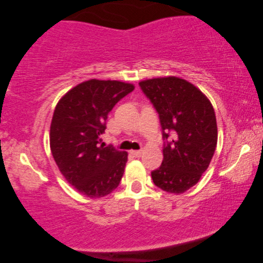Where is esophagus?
Returning a JSON list of instances; mask_svg holds the SVG:
<instances>
[{"instance_id":"obj_1","label":"esophagus","mask_w":263,"mask_h":263,"mask_svg":"<svg viewBox=\"0 0 263 263\" xmlns=\"http://www.w3.org/2000/svg\"><path fill=\"white\" fill-rule=\"evenodd\" d=\"M130 154H132V155H134L135 157H141V155H142V150H132Z\"/></svg>"}]
</instances>
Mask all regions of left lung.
<instances>
[{
	"mask_svg": "<svg viewBox=\"0 0 263 263\" xmlns=\"http://www.w3.org/2000/svg\"><path fill=\"white\" fill-rule=\"evenodd\" d=\"M139 85L160 116L164 140L163 162L152 171L153 182L163 191L183 193L199 182L216 150L213 107L196 86L177 77Z\"/></svg>",
	"mask_w": 263,
	"mask_h": 263,
	"instance_id": "obj_1",
	"label": "left lung"
}]
</instances>
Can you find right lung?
Here are the masks:
<instances>
[{"label": "right lung", "instance_id": "1", "mask_svg": "<svg viewBox=\"0 0 263 263\" xmlns=\"http://www.w3.org/2000/svg\"><path fill=\"white\" fill-rule=\"evenodd\" d=\"M134 86L116 80L84 81L60 99L50 127L51 153L62 175L80 193L101 198L119 186L126 152L105 147L109 111Z\"/></svg>", "mask_w": 263, "mask_h": 263}]
</instances>
